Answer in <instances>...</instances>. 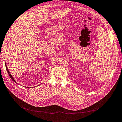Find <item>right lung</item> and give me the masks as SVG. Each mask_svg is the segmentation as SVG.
I'll use <instances>...</instances> for the list:
<instances>
[{
    "mask_svg": "<svg viewBox=\"0 0 122 122\" xmlns=\"http://www.w3.org/2000/svg\"><path fill=\"white\" fill-rule=\"evenodd\" d=\"M5 67H6V71H7V72H8V74H9V76H10V78L12 79V80L13 81H14V82H15V83H17V82H16V81H15V80L14 79V78L13 77V76H12V75H11V74H10V73L9 72V69H8V67H7V66H6V64H5ZM26 87V86H25ZM29 88H32L31 87H29Z\"/></svg>",
    "mask_w": 122,
    "mask_h": 122,
    "instance_id": "right-lung-1",
    "label": "right lung"
}]
</instances>
